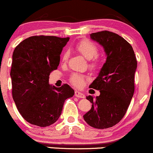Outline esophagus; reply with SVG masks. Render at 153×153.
Segmentation results:
<instances>
[{
	"label": "esophagus",
	"mask_w": 153,
	"mask_h": 153,
	"mask_svg": "<svg viewBox=\"0 0 153 153\" xmlns=\"http://www.w3.org/2000/svg\"><path fill=\"white\" fill-rule=\"evenodd\" d=\"M75 96H76L77 98H81V99H84V98H85V95L78 91H75Z\"/></svg>",
	"instance_id": "obj_1"
}]
</instances>
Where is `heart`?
I'll return each mask as SVG.
<instances>
[{
  "instance_id": "obj_1",
  "label": "heart",
  "mask_w": 153,
  "mask_h": 153,
  "mask_svg": "<svg viewBox=\"0 0 153 153\" xmlns=\"http://www.w3.org/2000/svg\"><path fill=\"white\" fill-rule=\"evenodd\" d=\"M76 50L88 60L92 59V62L89 65L91 69L97 68L99 65V60L96 57L99 54V49L94 43L88 40H82L76 45ZM68 57H69V52L68 50H65L62 54L61 60L63 62H65L68 60ZM85 78H86L81 74L73 73L70 78V81L75 86L81 87L84 84Z\"/></svg>"
}]
</instances>
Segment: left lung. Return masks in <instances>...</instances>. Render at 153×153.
<instances>
[{
	"label": "left lung",
	"instance_id": "left-lung-1",
	"mask_svg": "<svg viewBox=\"0 0 153 153\" xmlns=\"http://www.w3.org/2000/svg\"><path fill=\"white\" fill-rule=\"evenodd\" d=\"M91 39L103 47L106 55L97 78L89 85L100 91L96 98L86 99L92 107L84 120L91 127L106 129L121 121L127 112L134 92V73L137 62L131 45L108 31L92 33Z\"/></svg>",
	"mask_w": 153,
	"mask_h": 153
}]
</instances>
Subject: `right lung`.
Masks as SVG:
<instances>
[{
    "label": "right lung",
    "mask_w": 153,
    "mask_h": 153,
    "mask_svg": "<svg viewBox=\"0 0 153 153\" xmlns=\"http://www.w3.org/2000/svg\"><path fill=\"white\" fill-rule=\"evenodd\" d=\"M70 38L33 36L22 41L12 56V96L26 122L48 127L59 119L65 101L75 92L68 84H49L50 73L59 64L61 52Z\"/></svg>",
    "instance_id": "add662e5"
}]
</instances>
